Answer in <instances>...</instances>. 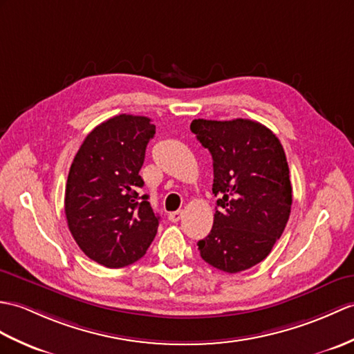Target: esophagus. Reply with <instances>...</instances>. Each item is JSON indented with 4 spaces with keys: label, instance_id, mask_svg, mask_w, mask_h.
Here are the masks:
<instances>
[{
    "label": "esophagus",
    "instance_id": "1",
    "mask_svg": "<svg viewBox=\"0 0 354 354\" xmlns=\"http://www.w3.org/2000/svg\"><path fill=\"white\" fill-rule=\"evenodd\" d=\"M180 217H183V211H180V209L174 211V212H170V214H169V220H170V221H174V223H176V221H179V220H180Z\"/></svg>",
    "mask_w": 354,
    "mask_h": 354
}]
</instances>
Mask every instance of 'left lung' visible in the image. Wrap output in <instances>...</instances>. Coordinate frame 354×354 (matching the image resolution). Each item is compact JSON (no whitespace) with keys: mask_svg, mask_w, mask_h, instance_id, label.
Returning <instances> with one entry per match:
<instances>
[{"mask_svg":"<svg viewBox=\"0 0 354 354\" xmlns=\"http://www.w3.org/2000/svg\"><path fill=\"white\" fill-rule=\"evenodd\" d=\"M192 133L212 157L217 208L201 257L226 273L266 259L290 218L292 187L279 138L249 119H194Z\"/></svg>","mask_w":354,"mask_h":354,"instance_id":"obj_1","label":"left lung"}]
</instances>
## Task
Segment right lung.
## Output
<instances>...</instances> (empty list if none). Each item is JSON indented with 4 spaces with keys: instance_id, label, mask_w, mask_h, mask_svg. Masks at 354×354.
I'll return each mask as SVG.
<instances>
[{
    "instance_id": "right-lung-1",
    "label": "right lung",
    "mask_w": 354,
    "mask_h": 354,
    "mask_svg": "<svg viewBox=\"0 0 354 354\" xmlns=\"http://www.w3.org/2000/svg\"><path fill=\"white\" fill-rule=\"evenodd\" d=\"M155 134L149 118L119 114L97 125L68 175L64 212L69 231L90 259L109 268L133 264L157 235L155 214L138 175Z\"/></svg>"
}]
</instances>
